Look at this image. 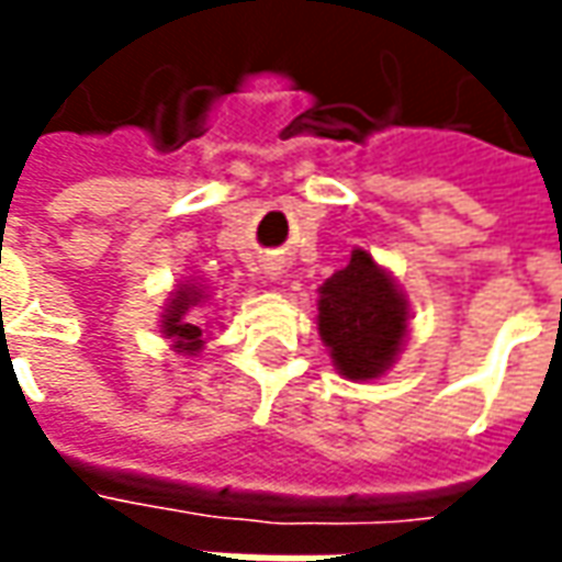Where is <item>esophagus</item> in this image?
I'll return each instance as SVG.
<instances>
[{
	"mask_svg": "<svg viewBox=\"0 0 562 562\" xmlns=\"http://www.w3.org/2000/svg\"><path fill=\"white\" fill-rule=\"evenodd\" d=\"M269 274H271V278H274V274H281V269H278V266L271 262V266H269Z\"/></svg>",
	"mask_w": 562,
	"mask_h": 562,
	"instance_id": "obj_1",
	"label": "esophagus"
}]
</instances>
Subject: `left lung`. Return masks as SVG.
Here are the masks:
<instances>
[{
  "instance_id": "8db88e82",
  "label": "left lung",
  "mask_w": 562,
  "mask_h": 562,
  "mask_svg": "<svg viewBox=\"0 0 562 562\" xmlns=\"http://www.w3.org/2000/svg\"><path fill=\"white\" fill-rule=\"evenodd\" d=\"M318 335L331 350L340 375L378 378L400 353L406 337V300L366 249H353L350 266L322 284Z\"/></svg>"
}]
</instances>
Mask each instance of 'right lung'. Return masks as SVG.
I'll list each match as a JSON object with an SVG mask.
<instances>
[{
  "mask_svg": "<svg viewBox=\"0 0 562 562\" xmlns=\"http://www.w3.org/2000/svg\"><path fill=\"white\" fill-rule=\"evenodd\" d=\"M196 303H203V291L184 284L181 291L175 293V300L168 303V310H165L162 315L165 337L175 340V350H178V353H190V357L203 347V340H200V337H203V328L187 315Z\"/></svg>",
  "mask_w": 562,
  "mask_h": 562,
  "instance_id": "add662e5",
  "label": "right lung"
}]
</instances>
